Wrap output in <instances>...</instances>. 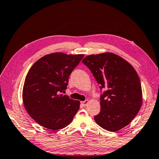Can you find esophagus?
Instances as JSON below:
<instances>
[{"label":"esophagus","instance_id":"esophagus-1","mask_svg":"<svg viewBox=\"0 0 159 159\" xmlns=\"http://www.w3.org/2000/svg\"><path fill=\"white\" fill-rule=\"evenodd\" d=\"M89 100H86V101H84L81 102V104H82L83 106L86 107V106H87V105L89 104Z\"/></svg>","mask_w":159,"mask_h":159}]
</instances>
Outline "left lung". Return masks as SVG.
Masks as SVG:
<instances>
[{
    "label": "left lung",
    "instance_id": "8db88e82",
    "mask_svg": "<svg viewBox=\"0 0 159 159\" xmlns=\"http://www.w3.org/2000/svg\"><path fill=\"white\" fill-rule=\"evenodd\" d=\"M105 91L101 94V111L94 120L101 127L117 131L135 117L142 104L139 77L133 66L112 53L90 55L82 60Z\"/></svg>",
    "mask_w": 159,
    "mask_h": 159
}]
</instances>
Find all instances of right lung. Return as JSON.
I'll use <instances>...</instances> for the list:
<instances>
[{
    "mask_svg": "<svg viewBox=\"0 0 159 159\" xmlns=\"http://www.w3.org/2000/svg\"><path fill=\"white\" fill-rule=\"evenodd\" d=\"M84 54L52 53L32 66L24 81L22 99L27 112L39 125L56 130L66 127L79 110L80 103L64 93L69 77Z\"/></svg>",
    "mask_w": 159,
    "mask_h": 159,
    "instance_id": "right-lung-1",
    "label": "right lung"
}]
</instances>
